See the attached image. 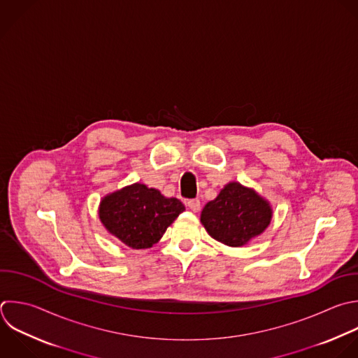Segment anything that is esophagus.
I'll list each match as a JSON object with an SVG mask.
<instances>
[{
	"mask_svg": "<svg viewBox=\"0 0 358 358\" xmlns=\"http://www.w3.org/2000/svg\"><path fill=\"white\" fill-rule=\"evenodd\" d=\"M187 207L193 211V213H199L200 208H201V203L199 199H192V200H187Z\"/></svg>",
	"mask_w": 358,
	"mask_h": 358,
	"instance_id": "esophagus-1",
	"label": "esophagus"
}]
</instances>
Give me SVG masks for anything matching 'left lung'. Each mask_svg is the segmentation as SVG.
I'll return each instance as SVG.
<instances>
[{"label": "left lung", "instance_id": "1", "mask_svg": "<svg viewBox=\"0 0 358 358\" xmlns=\"http://www.w3.org/2000/svg\"><path fill=\"white\" fill-rule=\"evenodd\" d=\"M270 220L268 203L236 182L228 183L201 211V222L210 236L234 248L260 235Z\"/></svg>", "mask_w": 358, "mask_h": 358}]
</instances>
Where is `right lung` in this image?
Returning a JSON list of instances; mask_svg holds the SVG:
<instances>
[{
	"mask_svg": "<svg viewBox=\"0 0 358 358\" xmlns=\"http://www.w3.org/2000/svg\"><path fill=\"white\" fill-rule=\"evenodd\" d=\"M183 211L185 206L178 199H166L158 190L136 183L106 196L99 217L105 228L124 245L147 249Z\"/></svg>",
	"mask_w": 358,
	"mask_h": 358,
	"instance_id": "right-lung-1",
	"label": "right lung"
}]
</instances>
